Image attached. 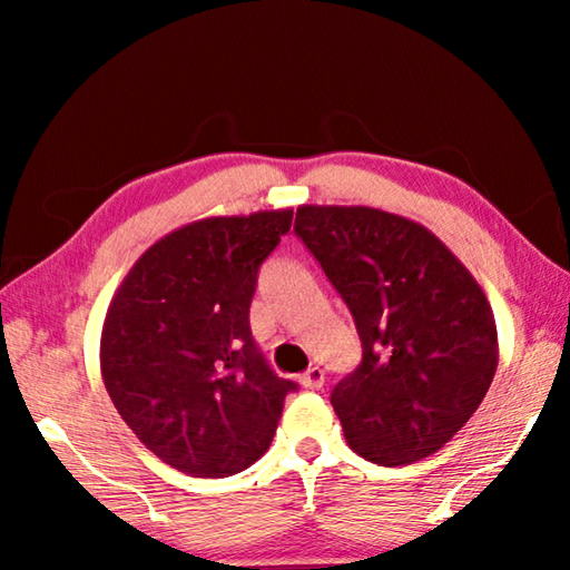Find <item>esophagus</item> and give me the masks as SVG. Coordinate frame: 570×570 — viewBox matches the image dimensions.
Returning a JSON list of instances; mask_svg holds the SVG:
<instances>
[{
    "instance_id": "1",
    "label": "esophagus",
    "mask_w": 570,
    "mask_h": 570,
    "mask_svg": "<svg viewBox=\"0 0 570 570\" xmlns=\"http://www.w3.org/2000/svg\"><path fill=\"white\" fill-rule=\"evenodd\" d=\"M306 390H322L324 387V370L322 366H308V370L298 377Z\"/></svg>"
}]
</instances>
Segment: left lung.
Wrapping results in <instances>:
<instances>
[{"label": "left lung", "mask_w": 570, "mask_h": 570, "mask_svg": "<svg viewBox=\"0 0 570 570\" xmlns=\"http://www.w3.org/2000/svg\"><path fill=\"white\" fill-rule=\"evenodd\" d=\"M296 238L350 308L362 362L332 407L350 448L384 468L438 452L495 377L493 308L440 238L364 206H304Z\"/></svg>", "instance_id": "left-lung-1"}]
</instances>
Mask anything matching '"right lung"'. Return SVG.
I'll list each match as a JSON object with an SVG mask.
<instances>
[{
	"instance_id": "obj_1",
	"label": "right lung",
	"mask_w": 570,
	"mask_h": 570,
	"mask_svg": "<svg viewBox=\"0 0 570 570\" xmlns=\"http://www.w3.org/2000/svg\"><path fill=\"white\" fill-rule=\"evenodd\" d=\"M292 210L206 218L150 246L115 294L102 326V380L150 452L193 478H228L272 445L284 400L250 334L262 264Z\"/></svg>"
}]
</instances>
